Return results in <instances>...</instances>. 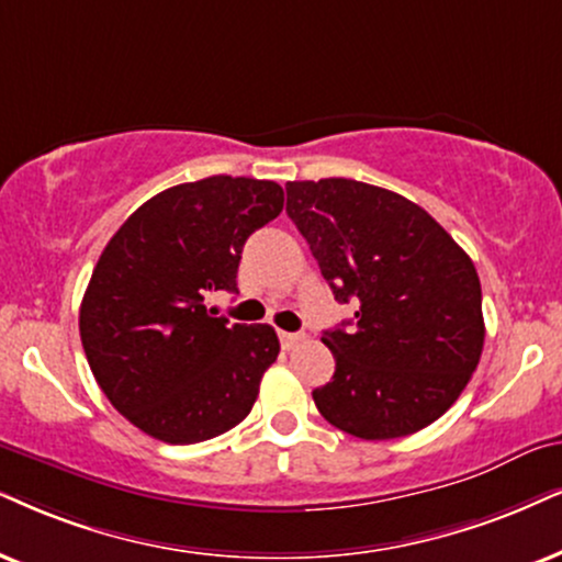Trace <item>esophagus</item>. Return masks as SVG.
I'll return each mask as SVG.
<instances>
[{"mask_svg": "<svg viewBox=\"0 0 562 562\" xmlns=\"http://www.w3.org/2000/svg\"><path fill=\"white\" fill-rule=\"evenodd\" d=\"M303 339V334H293V331H280V342H282V347H285V350H293V347L301 342Z\"/></svg>", "mask_w": 562, "mask_h": 562, "instance_id": "esophagus-1", "label": "esophagus"}]
</instances>
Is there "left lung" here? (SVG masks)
<instances>
[{"label":"left lung","mask_w":562,"mask_h":562,"mask_svg":"<svg viewBox=\"0 0 562 562\" xmlns=\"http://www.w3.org/2000/svg\"><path fill=\"white\" fill-rule=\"evenodd\" d=\"M288 215L308 240L353 329L324 331L334 375L314 402L334 428L389 440L436 423L480 363V277L423 207L352 179L288 181ZM346 325V324H345Z\"/></svg>","instance_id":"8db88e82"}]
</instances>
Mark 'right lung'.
Wrapping results in <instances>:
<instances>
[{"mask_svg":"<svg viewBox=\"0 0 562 562\" xmlns=\"http://www.w3.org/2000/svg\"><path fill=\"white\" fill-rule=\"evenodd\" d=\"M282 202L274 181L179 183L147 199L103 248L80 305L82 347L109 402L147 436L199 443L251 412L280 339L269 324L212 316L204 301L236 293L246 238Z\"/></svg>","mask_w":562,"mask_h":562,"instance_id":"add662e5","label":"right lung"}]
</instances>
